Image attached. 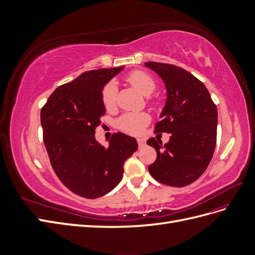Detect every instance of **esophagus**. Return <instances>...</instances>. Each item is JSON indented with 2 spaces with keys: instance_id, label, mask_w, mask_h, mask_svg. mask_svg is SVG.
<instances>
[{
  "instance_id": "1",
  "label": "esophagus",
  "mask_w": 255,
  "mask_h": 255,
  "mask_svg": "<svg viewBox=\"0 0 255 255\" xmlns=\"http://www.w3.org/2000/svg\"><path fill=\"white\" fill-rule=\"evenodd\" d=\"M137 142H138V145H139V148H143L145 145V140L143 138H137Z\"/></svg>"
}]
</instances>
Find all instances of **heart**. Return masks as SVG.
<instances>
[{
    "label": "heart",
    "mask_w": 255,
    "mask_h": 255,
    "mask_svg": "<svg viewBox=\"0 0 255 255\" xmlns=\"http://www.w3.org/2000/svg\"><path fill=\"white\" fill-rule=\"evenodd\" d=\"M128 81L139 90L142 95L150 96L155 90L156 84L152 76L144 71H134L128 76ZM117 85L111 82L106 85L102 92V101L107 110L113 109L117 99ZM150 122V116L144 113H127L118 119V127L123 132L137 135Z\"/></svg>",
    "instance_id": "b5f03b06"
}]
</instances>
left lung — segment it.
Returning a JSON list of instances; mask_svg holds the SVG:
<instances>
[{
	"instance_id": "obj_1",
	"label": "left lung",
	"mask_w": 255,
	"mask_h": 255,
	"mask_svg": "<svg viewBox=\"0 0 255 255\" xmlns=\"http://www.w3.org/2000/svg\"><path fill=\"white\" fill-rule=\"evenodd\" d=\"M163 80L167 98L156 133L171 134L165 144L150 138L157 157L150 174L161 184L184 187L198 180L211 163L217 139V107L204 84L170 64L144 63Z\"/></svg>"
}]
</instances>
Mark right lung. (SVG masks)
Listing matches in <instances>:
<instances>
[{
    "label": "right lung",
    "mask_w": 255,
    "mask_h": 255,
    "mask_svg": "<svg viewBox=\"0 0 255 255\" xmlns=\"http://www.w3.org/2000/svg\"><path fill=\"white\" fill-rule=\"evenodd\" d=\"M122 67L84 72L53 91L40 113L43 142L58 179L83 198L109 194L121 182L125 161L138 144L135 138L115 133L109 146L96 140V128L106 110L105 85Z\"/></svg>",
    "instance_id": "1"
}]
</instances>
